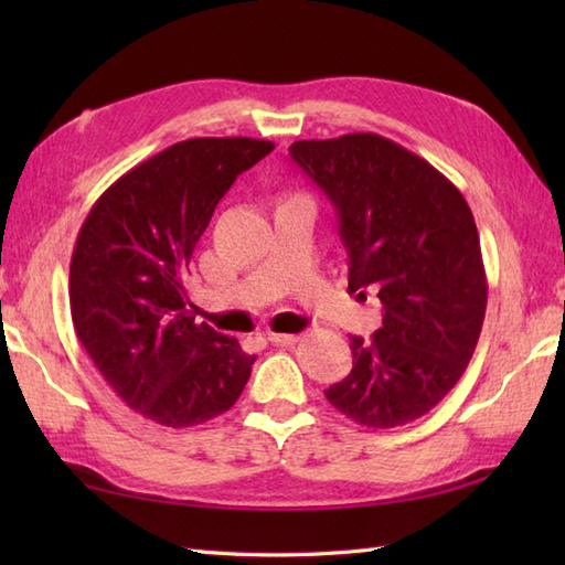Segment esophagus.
Masks as SVG:
<instances>
[{"label":"esophagus","instance_id":"1","mask_svg":"<svg viewBox=\"0 0 565 565\" xmlns=\"http://www.w3.org/2000/svg\"><path fill=\"white\" fill-rule=\"evenodd\" d=\"M269 340H271L274 344H279V347H294V344L298 342L296 334H286V332H271Z\"/></svg>","mask_w":565,"mask_h":565}]
</instances>
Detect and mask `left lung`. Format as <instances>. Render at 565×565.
<instances>
[{
    "mask_svg": "<svg viewBox=\"0 0 565 565\" xmlns=\"http://www.w3.org/2000/svg\"><path fill=\"white\" fill-rule=\"evenodd\" d=\"M291 158L326 191L350 252V291H376L383 326L352 334V371L326 398L356 425L427 415L471 362L488 281L473 213L425 158L376 134L296 140Z\"/></svg>",
    "mask_w": 565,
    "mask_h": 565,
    "instance_id": "8db88e82",
    "label": "left lung"
}]
</instances>
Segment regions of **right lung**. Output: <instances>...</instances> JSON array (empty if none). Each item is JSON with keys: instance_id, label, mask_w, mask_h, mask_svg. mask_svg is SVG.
I'll return each mask as SVG.
<instances>
[{"instance_id": "right-lung-1", "label": "right lung", "mask_w": 565, "mask_h": 565, "mask_svg": "<svg viewBox=\"0 0 565 565\" xmlns=\"http://www.w3.org/2000/svg\"><path fill=\"white\" fill-rule=\"evenodd\" d=\"M274 150L257 138L174 142L118 177L84 218L70 262L77 340L128 407L164 427L231 411L257 354L196 322L186 276L237 174Z\"/></svg>"}]
</instances>
